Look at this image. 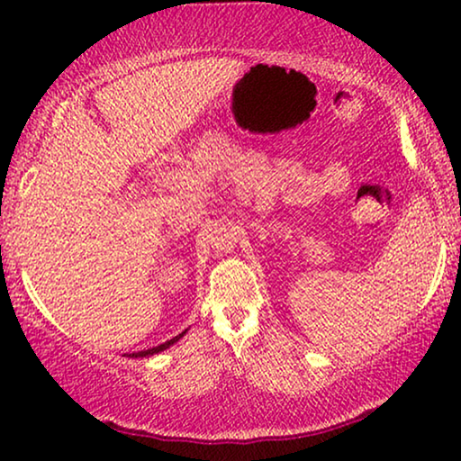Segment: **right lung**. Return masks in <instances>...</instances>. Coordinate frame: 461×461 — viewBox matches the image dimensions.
<instances>
[{
  "label": "right lung",
  "mask_w": 461,
  "mask_h": 461,
  "mask_svg": "<svg viewBox=\"0 0 461 461\" xmlns=\"http://www.w3.org/2000/svg\"><path fill=\"white\" fill-rule=\"evenodd\" d=\"M186 331H182V333H178V336L176 338H172V339H167L166 344H159V346H155V348H149V350H140V352H131V355H128V357H131V358H138V357H150V355H157V352H161V350H166V348H169V346L172 344H176L178 342V339L185 336Z\"/></svg>",
  "instance_id": "right-lung-1"
}]
</instances>
